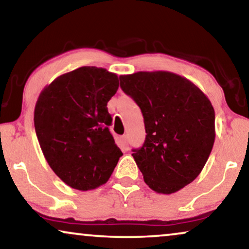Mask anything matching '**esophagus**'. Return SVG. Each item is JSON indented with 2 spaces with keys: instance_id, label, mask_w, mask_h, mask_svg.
Listing matches in <instances>:
<instances>
[{
  "instance_id": "esophagus-1",
  "label": "esophagus",
  "mask_w": 249,
  "mask_h": 249,
  "mask_svg": "<svg viewBox=\"0 0 249 249\" xmlns=\"http://www.w3.org/2000/svg\"><path fill=\"white\" fill-rule=\"evenodd\" d=\"M120 141H121V144H122V146H124V147H125V148H128V146H129V142H128V136H127V135H124V136H121Z\"/></svg>"
}]
</instances>
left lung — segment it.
<instances>
[{
    "label": "left lung",
    "instance_id": "8db88e82",
    "mask_svg": "<svg viewBox=\"0 0 249 249\" xmlns=\"http://www.w3.org/2000/svg\"><path fill=\"white\" fill-rule=\"evenodd\" d=\"M120 86L144 117L146 138L132 156L158 194L179 192L204 168L215 141V113L195 84L170 71L120 76Z\"/></svg>",
    "mask_w": 249,
    "mask_h": 249
}]
</instances>
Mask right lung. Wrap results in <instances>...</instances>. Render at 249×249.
<instances>
[{
    "label": "right lung",
    "mask_w": 249,
    "mask_h": 249,
    "mask_svg": "<svg viewBox=\"0 0 249 249\" xmlns=\"http://www.w3.org/2000/svg\"><path fill=\"white\" fill-rule=\"evenodd\" d=\"M118 88L115 73L81 67L40 91L34 111L37 139L51 169L71 188L87 192L107 183L122 155L107 107Z\"/></svg>",
    "instance_id": "1"
}]
</instances>
